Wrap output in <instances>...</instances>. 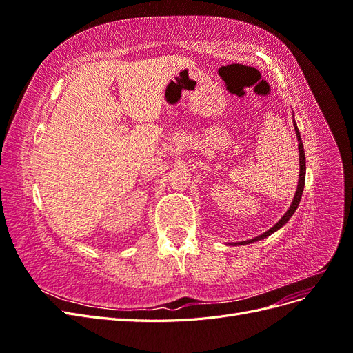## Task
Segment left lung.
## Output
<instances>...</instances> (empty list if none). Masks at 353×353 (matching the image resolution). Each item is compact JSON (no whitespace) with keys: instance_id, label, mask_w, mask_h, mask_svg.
<instances>
[{"instance_id":"1","label":"left lung","mask_w":353,"mask_h":353,"mask_svg":"<svg viewBox=\"0 0 353 353\" xmlns=\"http://www.w3.org/2000/svg\"><path fill=\"white\" fill-rule=\"evenodd\" d=\"M293 125H294V131H296V137H297V141H299V165H301V172H299V183H297V190H296V194H294V199L292 201L290 208H288V210L284 213V216L275 223V225L272 228H270L266 232L261 234V236L254 237L252 240H248V241H240V243H236V244H249V243H253V241H259V240H263L266 237H270L272 232H275L276 230H280L283 225H285L287 221L290 219L293 216V213L296 212L299 203H301V199H302V193H303V187H305V175H306V159H305V152H303V143H302V138H301V132H299L297 130V125L293 119Z\"/></svg>"}]
</instances>
